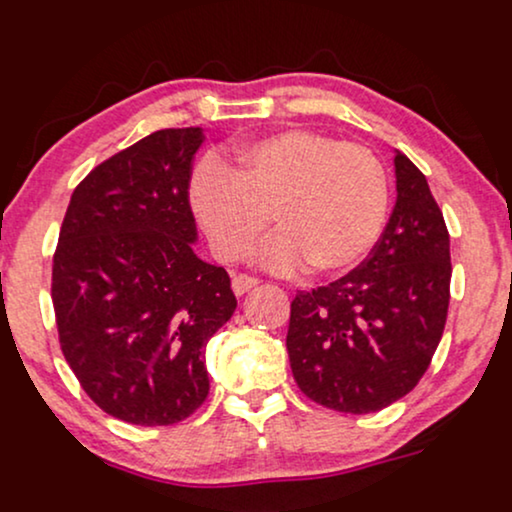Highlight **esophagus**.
Masks as SVG:
<instances>
[{"label": "esophagus", "instance_id": "1", "mask_svg": "<svg viewBox=\"0 0 512 512\" xmlns=\"http://www.w3.org/2000/svg\"><path fill=\"white\" fill-rule=\"evenodd\" d=\"M256 285H258V280L251 278V275L239 273V275H234V278H232V290H234V294H237V297H242V294H246L251 290V287H256Z\"/></svg>", "mask_w": 512, "mask_h": 512}]
</instances>
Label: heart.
Wrapping results in <instances>:
<instances>
[{
	"label": "heart",
	"mask_w": 512,
	"mask_h": 512,
	"mask_svg": "<svg viewBox=\"0 0 512 512\" xmlns=\"http://www.w3.org/2000/svg\"><path fill=\"white\" fill-rule=\"evenodd\" d=\"M191 210L220 261H239L266 227L275 230L258 249L273 270L304 263L333 275L357 266L386 225L388 174L359 143L306 129L261 138L239 150L227 170L208 158L191 179Z\"/></svg>",
	"instance_id": "heart-1"
}]
</instances>
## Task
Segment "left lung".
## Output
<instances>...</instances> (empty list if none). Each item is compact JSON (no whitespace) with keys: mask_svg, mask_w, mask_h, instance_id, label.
Masks as SVG:
<instances>
[{"mask_svg":"<svg viewBox=\"0 0 512 512\" xmlns=\"http://www.w3.org/2000/svg\"><path fill=\"white\" fill-rule=\"evenodd\" d=\"M398 201L371 254L340 280L297 292L287 354L297 386L328 410L369 414L429 369L450 302V237L419 167L395 150Z\"/></svg>","mask_w":512,"mask_h":512,"instance_id":"left-lung-1","label":"left lung"}]
</instances>
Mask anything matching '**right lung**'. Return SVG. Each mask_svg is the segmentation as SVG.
I'll return each mask as SVG.
<instances>
[{"instance_id": "1", "label": "right lung", "mask_w": 512, "mask_h": 512, "mask_svg": "<svg viewBox=\"0 0 512 512\" xmlns=\"http://www.w3.org/2000/svg\"><path fill=\"white\" fill-rule=\"evenodd\" d=\"M198 126L155 131L76 186L52 261L59 345L102 412L170 426L208 398L206 342L237 299L194 254L189 206Z\"/></svg>"}]
</instances>
